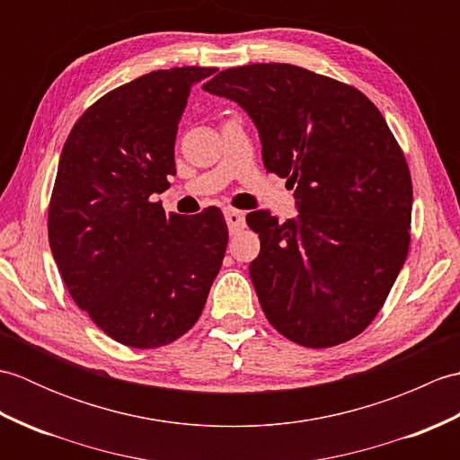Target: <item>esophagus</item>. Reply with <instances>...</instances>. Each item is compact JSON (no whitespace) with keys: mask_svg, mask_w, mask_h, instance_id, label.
I'll list each match as a JSON object with an SVG mask.
<instances>
[{"mask_svg":"<svg viewBox=\"0 0 460 460\" xmlns=\"http://www.w3.org/2000/svg\"><path fill=\"white\" fill-rule=\"evenodd\" d=\"M225 221H227V227L231 233H237L241 229H245V213L239 209H225Z\"/></svg>","mask_w":460,"mask_h":460,"instance_id":"1","label":"esophagus"}]
</instances>
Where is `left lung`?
I'll use <instances>...</instances> for the list:
<instances>
[{
  "instance_id": "left-lung-1",
  "label": "left lung",
  "mask_w": 460,
  "mask_h": 460,
  "mask_svg": "<svg viewBox=\"0 0 460 460\" xmlns=\"http://www.w3.org/2000/svg\"><path fill=\"white\" fill-rule=\"evenodd\" d=\"M203 89L249 112L267 172L296 190V221L247 215L261 239L249 275L267 320L306 348L356 338L411 241V173L385 119L356 86L287 63L225 68Z\"/></svg>"
}]
</instances>
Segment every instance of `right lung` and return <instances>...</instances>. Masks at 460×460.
Here are the masks:
<instances>
[{"label":"right lung","mask_w":460,"mask_h":460,"mask_svg":"<svg viewBox=\"0 0 460 460\" xmlns=\"http://www.w3.org/2000/svg\"><path fill=\"white\" fill-rule=\"evenodd\" d=\"M213 66L154 71L106 93L75 122L49 201V243L68 295L106 336L168 346L208 300L227 249L223 213L165 215L191 86Z\"/></svg>","instance_id":"right-lung-1"}]
</instances>
